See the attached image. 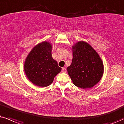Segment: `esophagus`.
I'll return each instance as SVG.
<instances>
[{"label":"esophagus","instance_id":"esophagus-1","mask_svg":"<svg viewBox=\"0 0 124 124\" xmlns=\"http://www.w3.org/2000/svg\"><path fill=\"white\" fill-rule=\"evenodd\" d=\"M62 72H63V73H65V72H66V71H67L66 68H64V67H63V68H62Z\"/></svg>","mask_w":124,"mask_h":124}]
</instances>
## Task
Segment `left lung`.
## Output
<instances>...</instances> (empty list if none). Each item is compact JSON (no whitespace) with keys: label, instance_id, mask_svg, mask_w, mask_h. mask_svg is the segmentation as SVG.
Segmentation results:
<instances>
[{"label":"left lung","instance_id":"obj_1","mask_svg":"<svg viewBox=\"0 0 124 124\" xmlns=\"http://www.w3.org/2000/svg\"><path fill=\"white\" fill-rule=\"evenodd\" d=\"M72 54L67 71L73 83L85 89L98 83L103 74V64L92 46L85 41H79L72 46Z\"/></svg>","mask_w":124,"mask_h":124}]
</instances>
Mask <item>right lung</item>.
Returning a JSON list of instances; mask_svg holds the SVG:
<instances>
[{
  "label": "right lung",
  "instance_id": "obj_1",
  "mask_svg": "<svg viewBox=\"0 0 124 124\" xmlns=\"http://www.w3.org/2000/svg\"><path fill=\"white\" fill-rule=\"evenodd\" d=\"M52 48L51 44L44 41L34 46L26 59L24 64L26 75L38 86L49 85L62 70L52 57Z\"/></svg>",
  "mask_w": 124,
  "mask_h": 124
}]
</instances>
